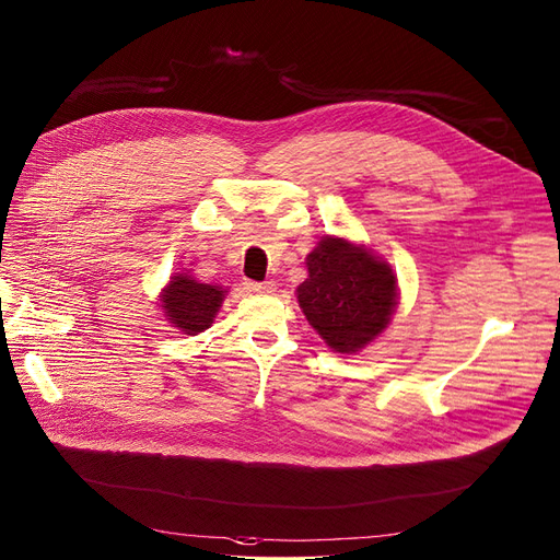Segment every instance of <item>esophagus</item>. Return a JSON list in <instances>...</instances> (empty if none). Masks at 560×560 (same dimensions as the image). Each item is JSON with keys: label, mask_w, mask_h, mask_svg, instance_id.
Listing matches in <instances>:
<instances>
[{"label": "esophagus", "mask_w": 560, "mask_h": 560, "mask_svg": "<svg viewBox=\"0 0 560 560\" xmlns=\"http://www.w3.org/2000/svg\"><path fill=\"white\" fill-rule=\"evenodd\" d=\"M247 290L256 295H272L275 281H247Z\"/></svg>", "instance_id": "34e87169"}]
</instances>
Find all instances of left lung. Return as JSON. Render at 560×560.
<instances>
[{
  "instance_id": "8db88e82",
  "label": "left lung",
  "mask_w": 560,
  "mask_h": 560,
  "mask_svg": "<svg viewBox=\"0 0 560 560\" xmlns=\"http://www.w3.org/2000/svg\"><path fill=\"white\" fill-rule=\"evenodd\" d=\"M306 272L295 290L298 304L334 352H361L392 323L398 277L366 245L325 235L306 256Z\"/></svg>"
}]
</instances>
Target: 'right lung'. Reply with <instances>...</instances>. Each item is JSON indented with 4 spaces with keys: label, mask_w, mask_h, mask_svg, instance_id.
I'll list each match as a JSON object with an SVG mask.
<instances>
[{
    "label": "right lung",
    "mask_w": 560,
    "mask_h": 560,
    "mask_svg": "<svg viewBox=\"0 0 560 560\" xmlns=\"http://www.w3.org/2000/svg\"><path fill=\"white\" fill-rule=\"evenodd\" d=\"M229 288L203 283L189 272H176L160 293V306L168 327L197 336L212 327Z\"/></svg>",
    "instance_id": "add662e5"
}]
</instances>
